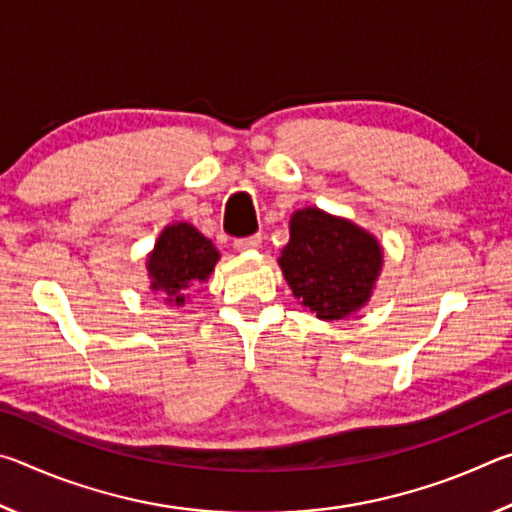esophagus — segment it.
Masks as SVG:
<instances>
[{"instance_id":"esophagus-1","label":"esophagus","mask_w":512,"mask_h":512,"mask_svg":"<svg viewBox=\"0 0 512 512\" xmlns=\"http://www.w3.org/2000/svg\"><path fill=\"white\" fill-rule=\"evenodd\" d=\"M259 246H262V235H250V237L235 239L237 250H257Z\"/></svg>"}]
</instances>
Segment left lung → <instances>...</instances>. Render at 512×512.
I'll list each match as a JSON object with an SVG mask.
<instances>
[{
  "mask_svg": "<svg viewBox=\"0 0 512 512\" xmlns=\"http://www.w3.org/2000/svg\"><path fill=\"white\" fill-rule=\"evenodd\" d=\"M280 266L302 307L323 320H339L368 302L381 248L354 223L307 207L291 216Z\"/></svg>",
  "mask_w": 512,
  "mask_h": 512,
  "instance_id": "obj_1",
  "label": "left lung"
}]
</instances>
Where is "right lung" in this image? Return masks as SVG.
I'll return each instance as SVG.
<instances>
[{
    "mask_svg": "<svg viewBox=\"0 0 512 512\" xmlns=\"http://www.w3.org/2000/svg\"><path fill=\"white\" fill-rule=\"evenodd\" d=\"M219 253L210 239H205L194 225L173 223L155 244L146 259L151 275V289L160 291L169 302L183 305L185 293L196 282L207 280Z\"/></svg>",
    "mask_w": 512,
    "mask_h": 512,
    "instance_id": "obj_1",
    "label": "right lung"
}]
</instances>
